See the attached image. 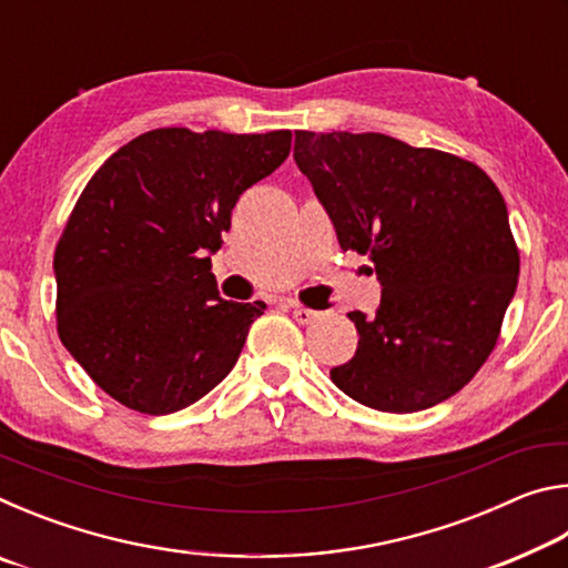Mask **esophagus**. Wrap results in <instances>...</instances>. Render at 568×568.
I'll list each match as a JSON object with an SVG mask.
<instances>
[{
    "instance_id": "obj_1",
    "label": "esophagus",
    "mask_w": 568,
    "mask_h": 568,
    "mask_svg": "<svg viewBox=\"0 0 568 568\" xmlns=\"http://www.w3.org/2000/svg\"><path fill=\"white\" fill-rule=\"evenodd\" d=\"M291 313L301 325H307V323H313L315 318H318V313L311 311V307H303V305H291Z\"/></svg>"
}]
</instances>
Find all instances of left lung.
<instances>
[{
	"label": "left lung",
	"instance_id": "1",
	"mask_svg": "<svg viewBox=\"0 0 568 568\" xmlns=\"http://www.w3.org/2000/svg\"><path fill=\"white\" fill-rule=\"evenodd\" d=\"M343 250L381 281L376 315L348 313L358 351L331 371L345 396L416 413L458 393L491 355L518 283V247L494 180L474 162L381 132H295Z\"/></svg>",
	"mask_w": 568,
	"mask_h": 568
}]
</instances>
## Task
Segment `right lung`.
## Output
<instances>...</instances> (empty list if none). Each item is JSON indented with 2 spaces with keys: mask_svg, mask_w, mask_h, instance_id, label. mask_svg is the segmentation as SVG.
<instances>
[{
  "mask_svg": "<svg viewBox=\"0 0 568 568\" xmlns=\"http://www.w3.org/2000/svg\"><path fill=\"white\" fill-rule=\"evenodd\" d=\"M291 140V130H150L82 190L54 250L57 331L122 406L168 416L233 371L265 303L223 301L210 255L240 195L283 165Z\"/></svg>",
  "mask_w": 568,
  "mask_h": 568,
  "instance_id": "add662e5",
  "label": "right lung"
}]
</instances>
